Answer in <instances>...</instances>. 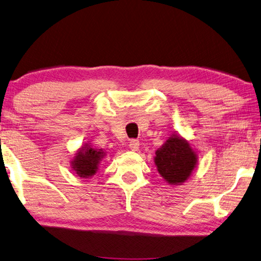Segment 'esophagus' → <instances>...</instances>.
Instances as JSON below:
<instances>
[{
	"label": "esophagus",
	"instance_id": "esophagus-1",
	"mask_svg": "<svg viewBox=\"0 0 261 261\" xmlns=\"http://www.w3.org/2000/svg\"><path fill=\"white\" fill-rule=\"evenodd\" d=\"M129 147H130L131 150L137 151V150H138V148H139V140L131 139V140L129 141Z\"/></svg>",
	"mask_w": 261,
	"mask_h": 261
}]
</instances>
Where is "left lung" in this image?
I'll return each mask as SVG.
<instances>
[{"label":"left lung","mask_w":261,"mask_h":261,"mask_svg":"<svg viewBox=\"0 0 261 261\" xmlns=\"http://www.w3.org/2000/svg\"><path fill=\"white\" fill-rule=\"evenodd\" d=\"M155 164L169 184L184 182L195 168L196 155L186 140L173 136L156 150Z\"/></svg>","instance_id":"obj_1"}]
</instances>
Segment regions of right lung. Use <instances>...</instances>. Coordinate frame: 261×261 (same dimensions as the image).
<instances>
[{
  "mask_svg": "<svg viewBox=\"0 0 261 261\" xmlns=\"http://www.w3.org/2000/svg\"><path fill=\"white\" fill-rule=\"evenodd\" d=\"M103 151L101 149H93L90 147H82V149L77 153L76 158L73 161V169L76 171L80 177L87 178L96 173L98 164L102 159Z\"/></svg>",
  "mask_w": 261,
  "mask_h": 261,
  "instance_id": "obj_1",
  "label": "right lung"
}]
</instances>
